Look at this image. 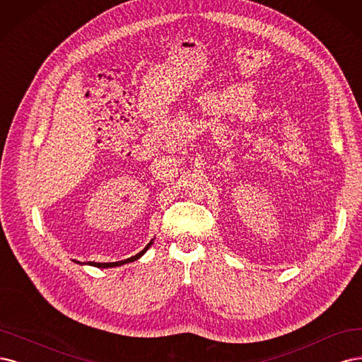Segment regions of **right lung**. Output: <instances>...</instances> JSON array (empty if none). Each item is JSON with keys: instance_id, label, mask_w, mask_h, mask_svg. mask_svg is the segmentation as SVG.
I'll return each mask as SVG.
<instances>
[{"instance_id": "1", "label": "right lung", "mask_w": 362, "mask_h": 362, "mask_svg": "<svg viewBox=\"0 0 362 362\" xmlns=\"http://www.w3.org/2000/svg\"><path fill=\"white\" fill-rule=\"evenodd\" d=\"M150 245H151V242L147 245V247H146L143 251H139L136 255H132L131 259H126V260H122V262H112V263H96V262H91L90 264H93V266H98V267H114V266H119V264H124V263H127V262H134V260H136V259L141 257V255L148 250Z\"/></svg>"}]
</instances>
